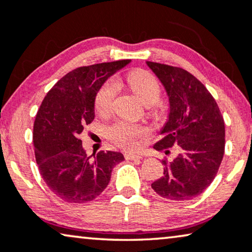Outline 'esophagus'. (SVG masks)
I'll use <instances>...</instances> for the list:
<instances>
[{
  "label": "esophagus",
  "mask_w": 252,
  "mask_h": 252,
  "mask_svg": "<svg viewBox=\"0 0 252 252\" xmlns=\"http://www.w3.org/2000/svg\"><path fill=\"white\" fill-rule=\"evenodd\" d=\"M125 158L126 160H131V161H136V160H140V158H143L140 157V155H136V154H130V153H126L125 154Z\"/></svg>",
  "instance_id": "obj_1"
}]
</instances>
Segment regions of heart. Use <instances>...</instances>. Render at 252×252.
<instances>
[{"mask_svg":"<svg viewBox=\"0 0 252 252\" xmlns=\"http://www.w3.org/2000/svg\"><path fill=\"white\" fill-rule=\"evenodd\" d=\"M126 83L145 105L157 104L161 95V88L152 74L134 70L126 76ZM119 92V83L109 79L100 87L94 98V107L99 114L111 111L113 100ZM148 134V129L127 121H118L108 129V136L118 146L127 151L137 150L141 138Z\"/></svg>","mask_w":252,"mask_h":252,"instance_id":"obj_1","label":"heart"}]
</instances>
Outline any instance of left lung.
I'll list each match as a JSON object with an SVG mask.
<instances>
[{"label":"left lung","mask_w":252,"mask_h":252,"mask_svg":"<svg viewBox=\"0 0 252 252\" xmlns=\"http://www.w3.org/2000/svg\"><path fill=\"white\" fill-rule=\"evenodd\" d=\"M146 63L169 98L168 121L154 148H179L171 162L162 161L164 172L152 189L166 200H190L204 192L217 175L225 151L224 119L210 92L192 74L164 63Z\"/></svg>","instance_id":"obj_1"}]
</instances>
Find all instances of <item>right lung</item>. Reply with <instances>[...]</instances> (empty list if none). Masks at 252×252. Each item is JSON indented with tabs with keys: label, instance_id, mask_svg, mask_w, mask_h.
<instances>
[{
	"label": "right lung",
	"instance_id": "1",
	"mask_svg": "<svg viewBox=\"0 0 252 252\" xmlns=\"http://www.w3.org/2000/svg\"><path fill=\"white\" fill-rule=\"evenodd\" d=\"M131 60L83 66L67 73L48 92L34 122L33 141L38 170L49 189L69 203H87L100 195L112 170L125 160L120 152L88 157L79 136L94 119L100 87Z\"/></svg>",
	"mask_w": 252,
	"mask_h": 252
}]
</instances>
